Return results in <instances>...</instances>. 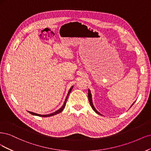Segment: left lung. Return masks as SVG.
<instances>
[{
	"label": "left lung",
	"mask_w": 151,
	"mask_h": 151,
	"mask_svg": "<svg viewBox=\"0 0 151 151\" xmlns=\"http://www.w3.org/2000/svg\"><path fill=\"white\" fill-rule=\"evenodd\" d=\"M88 100H89V101H90V105H91V108H92V109H93L95 112L96 113V114H99V115H102L100 113H99L98 111H97L96 110V109L95 108V106H94V105H93V101H92V96H91V92H90V90L88 89ZM134 103L135 102H134L133 103V104L131 105V106H132L134 104ZM130 106V107H131Z\"/></svg>",
	"instance_id": "8db88e82"
}]
</instances>
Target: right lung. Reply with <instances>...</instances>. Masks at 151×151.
Masks as SVG:
<instances>
[{
    "mask_svg": "<svg viewBox=\"0 0 151 151\" xmlns=\"http://www.w3.org/2000/svg\"><path fill=\"white\" fill-rule=\"evenodd\" d=\"M73 86H72L71 87V88H70V90H69V91H68V95H67V96H66V97L65 100V101H64V104H63V106H61V107L59 110H56V111H55V112L50 114H46V115H41V114H36V113L32 112V111H28L29 113H30L31 114H32V115H36V116H42V117H47V116H52V115H56V114H59V113H61V111H62L63 110H64V109H65V105H66V101H67V100H68V96H69L70 93L71 92V90L73 89Z\"/></svg>",
    "mask_w": 151,
    "mask_h": 151,
    "instance_id": "1",
    "label": "right lung"
}]
</instances>
